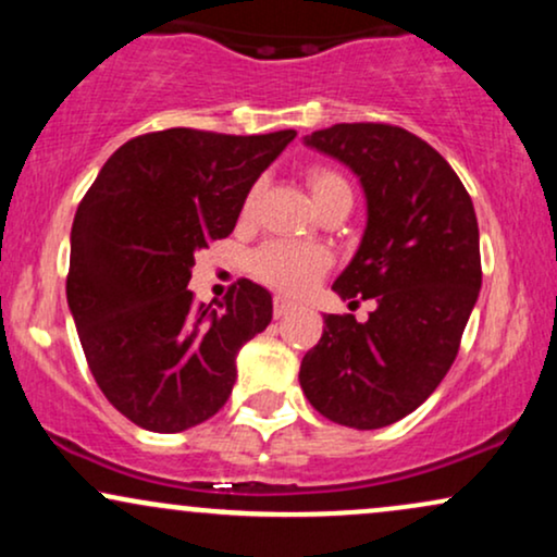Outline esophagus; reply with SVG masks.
<instances>
[{
	"label": "esophagus",
	"mask_w": 557,
	"mask_h": 557,
	"mask_svg": "<svg viewBox=\"0 0 557 557\" xmlns=\"http://www.w3.org/2000/svg\"><path fill=\"white\" fill-rule=\"evenodd\" d=\"M274 317H285V314H290L293 309H296V304H293V300H287L285 296H274Z\"/></svg>",
	"instance_id": "1"
}]
</instances>
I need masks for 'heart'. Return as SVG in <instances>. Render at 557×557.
Here are the masks:
<instances>
[{
    "label": "heart",
    "mask_w": 557,
    "mask_h": 557,
    "mask_svg": "<svg viewBox=\"0 0 557 557\" xmlns=\"http://www.w3.org/2000/svg\"><path fill=\"white\" fill-rule=\"evenodd\" d=\"M311 194H314L317 203L322 207L324 201L335 196H350V183L345 181L343 172L335 168H324V164H314L306 172ZM259 201V185H251L246 198H243L240 216L248 220L257 209ZM330 253L322 246L314 243H298V240H270L257 248L248 259V270L264 285L274 287L283 293H304L327 272Z\"/></svg>",
    "instance_id": "heart-1"
}]
</instances>
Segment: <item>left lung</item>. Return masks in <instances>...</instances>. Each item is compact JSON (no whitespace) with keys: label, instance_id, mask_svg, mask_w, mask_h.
<instances>
[{"label":"left lung","instance_id":"1","mask_svg":"<svg viewBox=\"0 0 557 557\" xmlns=\"http://www.w3.org/2000/svg\"><path fill=\"white\" fill-rule=\"evenodd\" d=\"M306 144L363 185L367 230L332 290L376 309L367 322L324 317L298 380L322 417L380 430L417 411L456 361L482 287L474 203L450 164L398 125L341 123Z\"/></svg>","mask_w":557,"mask_h":557}]
</instances>
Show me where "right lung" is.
I'll list each match as a JSON object with an SVG mask.
<instances>
[{
	"mask_svg": "<svg viewBox=\"0 0 557 557\" xmlns=\"http://www.w3.org/2000/svg\"><path fill=\"white\" fill-rule=\"evenodd\" d=\"M293 138L144 133L78 203L67 304L96 385L133 424L183 432L227 403L235 356L272 322V296L243 277L216 309L196 304L190 267L233 233L243 198Z\"/></svg>",
	"mask_w": 557,
	"mask_h": 557,
	"instance_id": "1",
	"label": "right lung"
}]
</instances>
